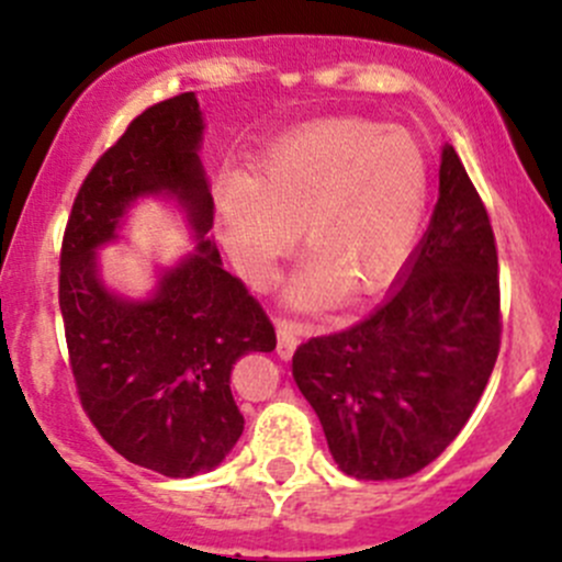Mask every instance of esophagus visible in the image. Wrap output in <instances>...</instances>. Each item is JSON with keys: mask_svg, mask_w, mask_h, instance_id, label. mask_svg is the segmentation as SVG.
Segmentation results:
<instances>
[{"mask_svg": "<svg viewBox=\"0 0 562 562\" xmlns=\"http://www.w3.org/2000/svg\"><path fill=\"white\" fill-rule=\"evenodd\" d=\"M299 337H302V326L296 321L277 317V353H280V359H291L299 345Z\"/></svg>", "mask_w": 562, "mask_h": 562, "instance_id": "obj_1", "label": "esophagus"}]
</instances>
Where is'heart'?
Returning a JSON list of instances; mask_svg holds the SVG:
<instances>
[{
  "instance_id": "b5f03b06",
  "label": "heart",
  "mask_w": 562,
  "mask_h": 562,
  "mask_svg": "<svg viewBox=\"0 0 562 562\" xmlns=\"http://www.w3.org/2000/svg\"><path fill=\"white\" fill-rule=\"evenodd\" d=\"M427 157L405 130L342 119L285 135L252 176L214 187L223 245L252 285H269L302 228V304L378 291L411 255L427 209Z\"/></svg>"
}]
</instances>
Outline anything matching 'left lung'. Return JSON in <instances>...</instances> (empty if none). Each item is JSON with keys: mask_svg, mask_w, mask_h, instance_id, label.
I'll use <instances>...</instances> for the list:
<instances>
[{"mask_svg": "<svg viewBox=\"0 0 562 562\" xmlns=\"http://www.w3.org/2000/svg\"><path fill=\"white\" fill-rule=\"evenodd\" d=\"M501 277L490 214L454 146L422 245L391 296L345 331L293 353V378L339 470L405 479L446 451L501 350Z\"/></svg>", "mask_w": 562, "mask_h": 562, "instance_id": "left-lung-1", "label": "left lung"}]
</instances>
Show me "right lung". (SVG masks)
Masks as SVG:
<instances>
[{
    "label": "right lung",
    "mask_w": 562,
    "mask_h": 562,
    "mask_svg": "<svg viewBox=\"0 0 562 562\" xmlns=\"http://www.w3.org/2000/svg\"><path fill=\"white\" fill-rule=\"evenodd\" d=\"M201 135L192 92L135 116L83 179L59 258V307L83 411L113 451L168 479L206 473L234 449L245 416L231 372L241 356L277 345L269 315L206 239L214 201ZM146 194L176 196L199 247L164 272L149 300L133 303L102 285L97 247Z\"/></svg>",
    "instance_id": "1"
}]
</instances>
